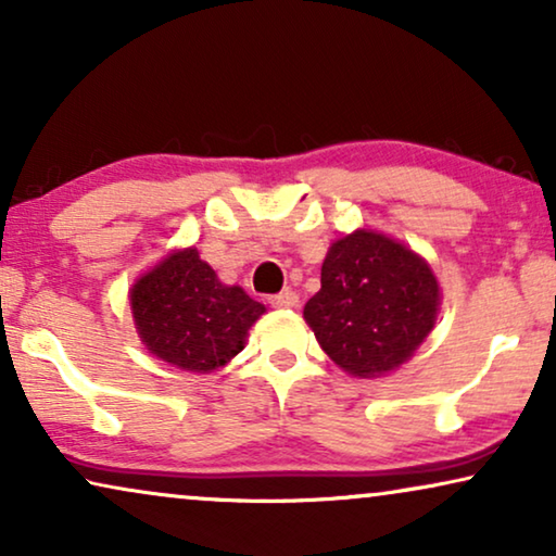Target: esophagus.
<instances>
[{
    "instance_id": "34e87169",
    "label": "esophagus",
    "mask_w": 556,
    "mask_h": 556,
    "mask_svg": "<svg viewBox=\"0 0 556 556\" xmlns=\"http://www.w3.org/2000/svg\"><path fill=\"white\" fill-rule=\"evenodd\" d=\"M270 306H276V308H293V306H299V295H295V291H283V293H276V295H270Z\"/></svg>"
}]
</instances>
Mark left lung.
I'll return each instance as SVG.
<instances>
[{
    "label": "left lung",
    "instance_id": "8db88e82",
    "mask_svg": "<svg viewBox=\"0 0 556 556\" xmlns=\"http://www.w3.org/2000/svg\"><path fill=\"white\" fill-rule=\"evenodd\" d=\"M440 311L435 273L382 232L356 230L331 242L321 291L303 318L331 362L352 377H382L428 339Z\"/></svg>",
    "mask_w": 556,
    "mask_h": 556
}]
</instances>
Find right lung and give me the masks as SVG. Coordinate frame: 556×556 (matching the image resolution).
Listing matches in <instances>:
<instances>
[{
  "label": "right lung",
  "instance_id": "right-lung-1",
  "mask_svg": "<svg viewBox=\"0 0 556 556\" xmlns=\"http://www.w3.org/2000/svg\"><path fill=\"white\" fill-rule=\"evenodd\" d=\"M136 331L151 354L172 367L207 375L245 346L265 314L240 286L219 283L194 248L174 250L131 288Z\"/></svg>",
  "mask_w": 556,
  "mask_h": 556
}]
</instances>
